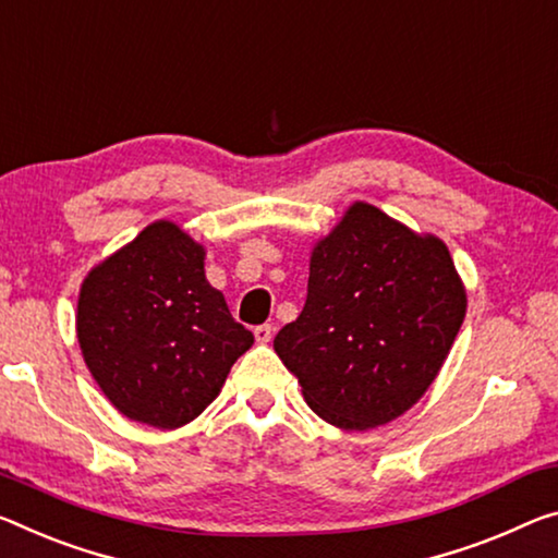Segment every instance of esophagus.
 Masks as SVG:
<instances>
[{"mask_svg": "<svg viewBox=\"0 0 558 558\" xmlns=\"http://www.w3.org/2000/svg\"><path fill=\"white\" fill-rule=\"evenodd\" d=\"M253 335H255V340H258L260 344H265V342H270V338H272V325H268V323H263V325H258L253 330Z\"/></svg>", "mask_w": 558, "mask_h": 558, "instance_id": "1", "label": "esophagus"}]
</instances>
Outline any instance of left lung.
I'll return each instance as SVG.
<instances>
[{
	"instance_id": "1",
	"label": "left lung",
	"mask_w": 558,
	"mask_h": 558,
	"mask_svg": "<svg viewBox=\"0 0 558 558\" xmlns=\"http://www.w3.org/2000/svg\"><path fill=\"white\" fill-rule=\"evenodd\" d=\"M447 245L355 203L317 243L298 320L272 340L305 402L340 429L392 422L427 392L462 327Z\"/></svg>"
}]
</instances>
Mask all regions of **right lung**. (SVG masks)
Returning <instances> with one entry per match:
<instances>
[{
    "label": "right lung",
    "instance_id": "obj_1",
    "mask_svg": "<svg viewBox=\"0 0 558 558\" xmlns=\"http://www.w3.org/2000/svg\"><path fill=\"white\" fill-rule=\"evenodd\" d=\"M203 247L158 220L88 272L76 335L101 392L129 420L175 429L216 400L253 344L203 270Z\"/></svg>",
    "mask_w": 558,
    "mask_h": 558
}]
</instances>
